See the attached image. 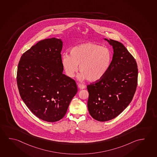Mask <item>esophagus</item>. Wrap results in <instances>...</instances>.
<instances>
[{"instance_id":"34e87169","label":"esophagus","mask_w":157,"mask_h":157,"mask_svg":"<svg viewBox=\"0 0 157 157\" xmlns=\"http://www.w3.org/2000/svg\"><path fill=\"white\" fill-rule=\"evenodd\" d=\"M78 87L80 88L81 90H82V89H84L86 88V86L84 85H83V84H81V83H78Z\"/></svg>"}]
</instances>
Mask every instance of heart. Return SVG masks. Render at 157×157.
<instances>
[{
  "label": "heart",
  "mask_w": 157,
  "mask_h": 157,
  "mask_svg": "<svg viewBox=\"0 0 157 157\" xmlns=\"http://www.w3.org/2000/svg\"><path fill=\"white\" fill-rule=\"evenodd\" d=\"M70 56L64 54L62 64L66 74L73 77L78 70L82 79L95 82L104 77L111 64L112 53L108 48L94 42H87L75 46L69 51Z\"/></svg>",
  "instance_id": "obj_1"
}]
</instances>
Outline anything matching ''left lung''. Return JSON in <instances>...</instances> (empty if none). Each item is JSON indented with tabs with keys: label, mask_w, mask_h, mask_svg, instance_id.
<instances>
[{
	"label": "left lung",
	"mask_w": 157,
	"mask_h": 157,
	"mask_svg": "<svg viewBox=\"0 0 157 157\" xmlns=\"http://www.w3.org/2000/svg\"><path fill=\"white\" fill-rule=\"evenodd\" d=\"M107 40L112 45L111 64L100 80L87 85L88 109L92 117L100 122L112 120L132 101L136 90L137 63L122 43Z\"/></svg>",
	"instance_id": "left-lung-1"
}]
</instances>
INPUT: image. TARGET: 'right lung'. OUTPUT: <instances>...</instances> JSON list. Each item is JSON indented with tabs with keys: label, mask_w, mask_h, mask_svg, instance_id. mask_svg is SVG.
Returning a JSON list of instances; mask_svg holds the SVG:
<instances>
[{
	"label": "right lung",
	"mask_w": 157,
	"mask_h": 157,
	"mask_svg": "<svg viewBox=\"0 0 157 157\" xmlns=\"http://www.w3.org/2000/svg\"><path fill=\"white\" fill-rule=\"evenodd\" d=\"M63 42L55 37L41 40L24 53L18 65L20 96L31 112L41 120L63 118L77 92L75 80L63 74Z\"/></svg>",
	"instance_id": "1"
}]
</instances>
